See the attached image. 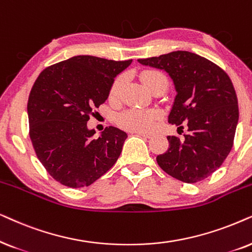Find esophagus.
<instances>
[{
  "instance_id": "esophagus-1",
  "label": "esophagus",
  "mask_w": 252,
  "mask_h": 252,
  "mask_svg": "<svg viewBox=\"0 0 252 252\" xmlns=\"http://www.w3.org/2000/svg\"><path fill=\"white\" fill-rule=\"evenodd\" d=\"M137 135H139V136H142V137H144V138H146V139H150V138H152V133H146V132H136Z\"/></svg>"
}]
</instances>
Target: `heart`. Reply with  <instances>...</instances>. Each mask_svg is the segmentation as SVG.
I'll list each match as a JSON object with an SVG mask.
<instances>
[{
    "mask_svg": "<svg viewBox=\"0 0 252 252\" xmlns=\"http://www.w3.org/2000/svg\"><path fill=\"white\" fill-rule=\"evenodd\" d=\"M142 80L145 84L147 89H151L153 84L160 80H166L162 73L153 71V70H146L142 73ZM123 85V78L120 77L114 82L112 89H110V98H116L119 95L121 87ZM159 117V112L156 109H142V108H129L124 110L119 115V123L123 128L131 130L136 132H147L153 128L154 122Z\"/></svg>",
    "mask_w": 252,
    "mask_h": 252,
    "instance_id": "b5f03b06",
    "label": "heart"
}]
</instances>
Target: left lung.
Returning <instances> with one entry per match:
<instances>
[{
    "label": "left lung",
    "mask_w": 252,
    "mask_h": 252,
    "mask_svg": "<svg viewBox=\"0 0 252 252\" xmlns=\"http://www.w3.org/2000/svg\"><path fill=\"white\" fill-rule=\"evenodd\" d=\"M138 62L168 73L176 91L168 122L188 128L182 142L167 137L169 149L157 157L158 165L182 182L203 181L222 165L233 147L239 122L233 83L213 62L186 50Z\"/></svg>",
    "instance_id": "1"
}]
</instances>
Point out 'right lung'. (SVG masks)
Here are the masks:
<instances>
[{
  "instance_id": "1",
  "label": "right lung",
  "mask_w": 252,
  "mask_h": 252,
  "mask_svg": "<svg viewBox=\"0 0 252 252\" xmlns=\"http://www.w3.org/2000/svg\"><path fill=\"white\" fill-rule=\"evenodd\" d=\"M131 62L78 55L36 78L28 102L30 138L40 162L63 186H91L119 159L128 135L109 126L96 138L87 121Z\"/></svg>"
}]
</instances>
